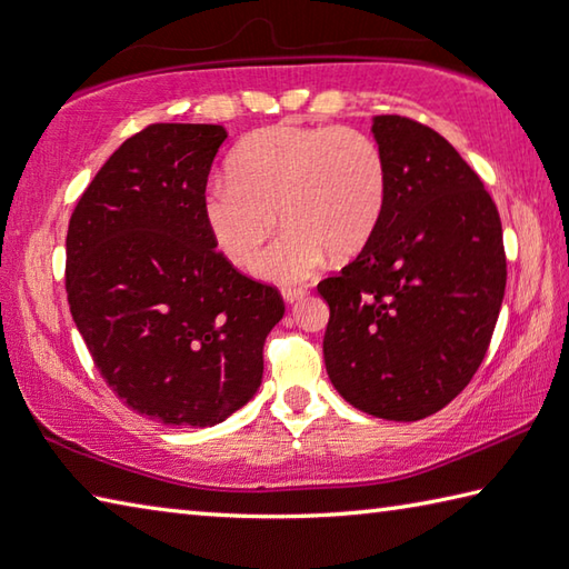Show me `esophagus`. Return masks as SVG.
I'll use <instances>...</instances> for the list:
<instances>
[{
    "label": "esophagus",
    "instance_id": "obj_1",
    "mask_svg": "<svg viewBox=\"0 0 569 569\" xmlns=\"http://www.w3.org/2000/svg\"><path fill=\"white\" fill-rule=\"evenodd\" d=\"M306 293H308V288H283L281 291L286 303H296V300H300Z\"/></svg>",
    "mask_w": 569,
    "mask_h": 569
}]
</instances>
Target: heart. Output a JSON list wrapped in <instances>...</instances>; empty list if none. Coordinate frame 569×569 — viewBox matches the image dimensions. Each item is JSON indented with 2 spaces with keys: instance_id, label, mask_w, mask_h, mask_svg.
Listing matches in <instances>:
<instances>
[{
  "instance_id": "heart-1",
  "label": "heart",
  "mask_w": 569,
  "mask_h": 569,
  "mask_svg": "<svg viewBox=\"0 0 569 569\" xmlns=\"http://www.w3.org/2000/svg\"><path fill=\"white\" fill-rule=\"evenodd\" d=\"M389 198L379 141L352 127L278 122L239 143L229 173L204 192V222L224 257L241 266L263 244L278 210L288 224L253 261L269 281L293 283L325 261L369 244Z\"/></svg>"
}]
</instances>
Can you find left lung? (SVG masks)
Segmentation results:
<instances>
[{"label": "left lung", "mask_w": 569, "mask_h": 569, "mask_svg": "<svg viewBox=\"0 0 569 569\" xmlns=\"http://www.w3.org/2000/svg\"><path fill=\"white\" fill-rule=\"evenodd\" d=\"M389 198L369 244L318 283L330 306L322 352L345 401L420 420L462 393L491 342L506 288L497 202L438 131L373 119Z\"/></svg>", "instance_id": "1"}]
</instances>
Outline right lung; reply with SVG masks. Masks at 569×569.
<instances>
[{
	"mask_svg": "<svg viewBox=\"0 0 569 569\" xmlns=\"http://www.w3.org/2000/svg\"><path fill=\"white\" fill-rule=\"evenodd\" d=\"M220 124H149L84 188L66 291L107 386L139 416L208 428L257 393L278 288L237 271L204 222Z\"/></svg>",
	"mask_w": 569,
	"mask_h": 569,
	"instance_id": "add662e5",
	"label": "right lung"
}]
</instances>
